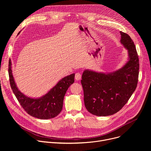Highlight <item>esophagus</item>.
<instances>
[{"label":"esophagus","mask_w":151,"mask_h":151,"mask_svg":"<svg viewBox=\"0 0 151 151\" xmlns=\"http://www.w3.org/2000/svg\"><path fill=\"white\" fill-rule=\"evenodd\" d=\"M81 77H82V75L80 73H76L75 74V79L77 80V81H79L81 79Z\"/></svg>","instance_id":"1"}]
</instances>
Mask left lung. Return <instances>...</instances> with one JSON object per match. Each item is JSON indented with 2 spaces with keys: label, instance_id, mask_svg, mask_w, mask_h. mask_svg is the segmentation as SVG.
I'll use <instances>...</instances> for the list:
<instances>
[{
  "label": "left lung",
  "instance_id": "obj_1",
  "mask_svg": "<svg viewBox=\"0 0 151 151\" xmlns=\"http://www.w3.org/2000/svg\"><path fill=\"white\" fill-rule=\"evenodd\" d=\"M120 33L121 43L128 50V62L121 69L111 73L85 70L82 76L85 106L96 116L112 115L119 111L137 87L139 56L130 36L122 32Z\"/></svg>",
  "mask_w": 151,
  "mask_h": 151
}]
</instances>
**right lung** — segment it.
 Listing matches in <instances>:
<instances>
[{
  "label": "right lung",
  "mask_w": 151,
  "mask_h": 151,
  "mask_svg": "<svg viewBox=\"0 0 151 151\" xmlns=\"http://www.w3.org/2000/svg\"><path fill=\"white\" fill-rule=\"evenodd\" d=\"M11 65L9 59L8 73L11 87L24 111L32 116L41 119H48L57 116L62 110L64 97L68 89L74 82L75 74L63 78L44 96L33 99L18 90L12 76Z\"/></svg>",
  "instance_id": "1"
}]
</instances>
